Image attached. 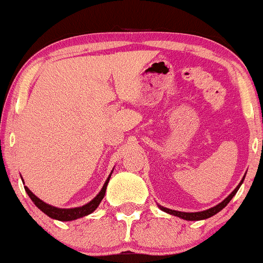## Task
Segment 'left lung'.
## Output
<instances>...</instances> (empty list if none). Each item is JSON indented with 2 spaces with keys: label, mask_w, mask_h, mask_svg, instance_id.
Returning <instances> with one entry per match:
<instances>
[{
  "label": "left lung",
  "mask_w": 263,
  "mask_h": 263,
  "mask_svg": "<svg viewBox=\"0 0 263 263\" xmlns=\"http://www.w3.org/2000/svg\"><path fill=\"white\" fill-rule=\"evenodd\" d=\"M243 179H245V177L242 178V180H241L240 184H238L236 188L234 189V192H232L231 194L229 195L228 198L224 199V200H222L220 204L215 205V206L210 208V209H208V210L198 211V213H184V211H177V210L168 209V208H163V206H161V205H158V206H159V209L164 211V213H168V214H171V215L178 216V218H182V219H184V220H189V221H197V220H204V219L211 218V216H213V215H215V214H218L220 210L224 209L226 205L229 204V201H230L231 199L235 197V194H236L238 188H240V185H241V184H242Z\"/></svg>",
  "instance_id": "8db88e82"
}]
</instances>
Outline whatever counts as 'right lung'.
<instances>
[{
  "label": "right lung",
  "instance_id": "1",
  "mask_svg": "<svg viewBox=\"0 0 263 263\" xmlns=\"http://www.w3.org/2000/svg\"><path fill=\"white\" fill-rule=\"evenodd\" d=\"M111 174H112V172H111L110 176H108L106 182H105V184H104V186H102V189L100 190V193H99V194L96 195V197L93 198L91 201H89L87 204L83 205V206L71 208V209H60V208L52 206V205L44 203L43 200H41V199L35 197V195L33 194V193L28 188H27V186H25V189H26L27 194L29 195V198L32 199L33 203L35 204V206L43 211L45 215H48L49 218H52V219L59 220V221H71V220H77L79 218H83V216L89 215V214H91L92 211L99 206V204L101 203V200L105 197V193H106V186H107L108 180H110V178H111Z\"/></svg>",
  "mask_w": 263,
  "mask_h": 263
}]
</instances>
